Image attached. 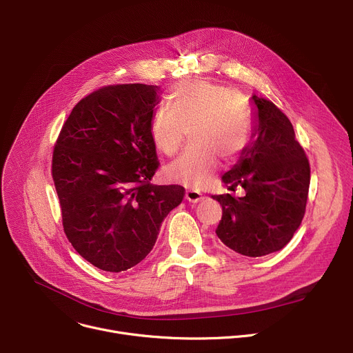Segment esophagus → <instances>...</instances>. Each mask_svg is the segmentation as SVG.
<instances>
[{"mask_svg":"<svg viewBox=\"0 0 353 353\" xmlns=\"http://www.w3.org/2000/svg\"><path fill=\"white\" fill-rule=\"evenodd\" d=\"M204 196H203V194H201L199 191H196V190H187L185 191V199L188 201V203H191V204H196L198 201H201L203 199Z\"/></svg>","mask_w":353,"mask_h":353,"instance_id":"34e87169","label":"esophagus"}]
</instances>
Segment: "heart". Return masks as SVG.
<instances>
[{
  "label": "heart",
  "mask_w": 353,
  "mask_h": 353,
  "mask_svg": "<svg viewBox=\"0 0 353 353\" xmlns=\"http://www.w3.org/2000/svg\"><path fill=\"white\" fill-rule=\"evenodd\" d=\"M198 142L168 166L170 179L191 187L211 180L219 158L234 161L251 141L253 125L239 94L222 85L188 79L170 94L169 106L159 108L150 121V137L161 152L174 155L188 130Z\"/></svg>",
  "instance_id": "heart-1"
}]
</instances>
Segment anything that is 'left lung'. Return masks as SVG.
Masks as SVG:
<instances>
[{
  "label": "left lung",
  "mask_w": 353,
  "mask_h": 353,
  "mask_svg": "<svg viewBox=\"0 0 353 353\" xmlns=\"http://www.w3.org/2000/svg\"><path fill=\"white\" fill-rule=\"evenodd\" d=\"M253 134L237 163L222 176L244 196L212 195L222 205L216 234L225 245L247 257L283 248L303 219L310 165L289 119L267 99L251 96Z\"/></svg>",
  "instance_id": "1"
}]
</instances>
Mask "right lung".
I'll return each instance as SVG.
<instances>
[{
  "label": "right lung",
  "mask_w": 353,
  "mask_h": 353,
  "mask_svg": "<svg viewBox=\"0 0 353 353\" xmlns=\"http://www.w3.org/2000/svg\"><path fill=\"white\" fill-rule=\"evenodd\" d=\"M159 86L110 85L72 109L53 152L63 226L77 253L121 272L154 248L161 225L183 201L177 184H150L159 161L150 121Z\"/></svg>",
  "instance_id": "obj_1"
}]
</instances>
